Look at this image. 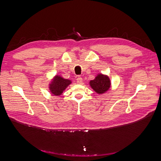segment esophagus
I'll return each mask as SVG.
<instances>
[{
  "label": "esophagus",
  "mask_w": 161,
  "mask_h": 161,
  "mask_svg": "<svg viewBox=\"0 0 161 161\" xmlns=\"http://www.w3.org/2000/svg\"><path fill=\"white\" fill-rule=\"evenodd\" d=\"M76 82H77L78 84H79V85H80V84L82 83V78H81L80 76H79V77L77 78Z\"/></svg>",
  "instance_id": "34e87169"
}]
</instances>
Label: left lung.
Here are the masks:
<instances>
[{"mask_svg":"<svg viewBox=\"0 0 161 161\" xmlns=\"http://www.w3.org/2000/svg\"><path fill=\"white\" fill-rule=\"evenodd\" d=\"M89 85L97 93L103 94L109 89L111 81L108 75L100 73L95 76L94 80L89 82Z\"/></svg>","mask_w":161,"mask_h":161,"instance_id":"1","label":"left lung"}]
</instances>
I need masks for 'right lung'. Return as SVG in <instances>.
<instances>
[{"label": "right lung", "instance_id": "right-lung-1", "mask_svg": "<svg viewBox=\"0 0 161 161\" xmlns=\"http://www.w3.org/2000/svg\"><path fill=\"white\" fill-rule=\"evenodd\" d=\"M71 83L70 80L64 79L60 75H56L49 84V89L52 95L60 96Z\"/></svg>", "mask_w": 161, "mask_h": 161}]
</instances>
